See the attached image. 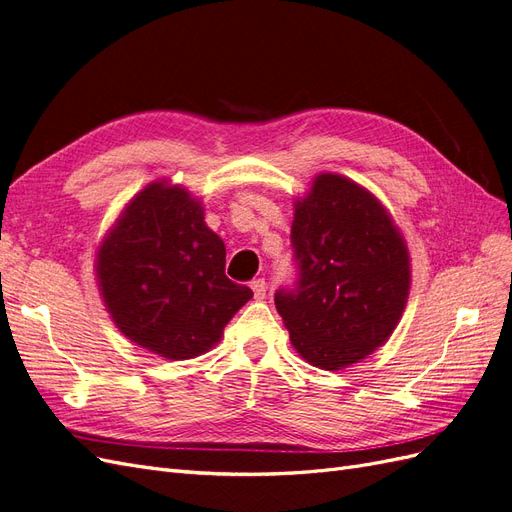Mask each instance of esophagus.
<instances>
[{
    "label": "esophagus",
    "instance_id": "obj_1",
    "mask_svg": "<svg viewBox=\"0 0 512 512\" xmlns=\"http://www.w3.org/2000/svg\"><path fill=\"white\" fill-rule=\"evenodd\" d=\"M250 288L254 290V299L256 301H262L267 297V282L265 280H254L252 284H250Z\"/></svg>",
    "mask_w": 512,
    "mask_h": 512
}]
</instances>
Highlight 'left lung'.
<instances>
[{"mask_svg": "<svg viewBox=\"0 0 512 512\" xmlns=\"http://www.w3.org/2000/svg\"><path fill=\"white\" fill-rule=\"evenodd\" d=\"M299 286L277 292L290 344L309 365L339 371L389 342L404 314L412 265L380 198L337 173H318L294 198Z\"/></svg>", "mask_w": 512, "mask_h": 512, "instance_id": "1", "label": "left lung"}]
</instances>
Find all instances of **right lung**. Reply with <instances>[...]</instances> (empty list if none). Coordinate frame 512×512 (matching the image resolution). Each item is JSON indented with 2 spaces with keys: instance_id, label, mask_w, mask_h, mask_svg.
Segmentation results:
<instances>
[{
  "instance_id": "right-lung-1",
  "label": "right lung",
  "mask_w": 512,
  "mask_h": 512,
  "mask_svg": "<svg viewBox=\"0 0 512 512\" xmlns=\"http://www.w3.org/2000/svg\"><path fill=\"white\" fill-rule=\"evenodd\" d=\"M224 241L205 222L203 200L156 179L136 192L96 252V282L121 335L168 361L209 352L252 299L230 282Z\"/></svg>"
}]
</instances>
